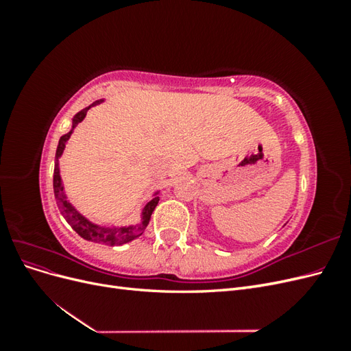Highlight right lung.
Wrapping results in <instances>:
<instances>
[{
  "instance_id": "add662e5",
  "label": "right lung",
  "mask_w": 351,
  "mask_h": 351,
  "mask_svg": "<svg viewBox=\"0 0 351 351\" xmlns=\"http://www.w3.org/2000/svg\"><path fill=\"white\" fill-rule=\"evenodd\" d=\"M102 101H97L93 102L90 107L93 105H97ZM83 108L80 112H77L74 115L73 119V129L76 127L80 121H83L84 117H86L88 110L90 108ZM70 133L61 136V139L58 142L57 146V154H56V168H54V195H56V200H57V205L61 210L62 217L66 218V221L71 226V228L77 232V234L84 239V240H89V241H95V243H102V244H108V246H115V244H123L127 241H132L136 237L142 236V232L145 231V228L149 224V219L154 209L158 205V200L159 197L155 196L154 199H151L143 208L142 212V222L139 226H134V227H121V228H107V227H99L97 224H93V222L88 221L83 215H80L79 212L71 206V204H69L66 195H64V187H62V182H61V176H60V168H58V158L61 156L62 151H64L66 143L70 139Z\"/></svg>"
}]
</instances>
